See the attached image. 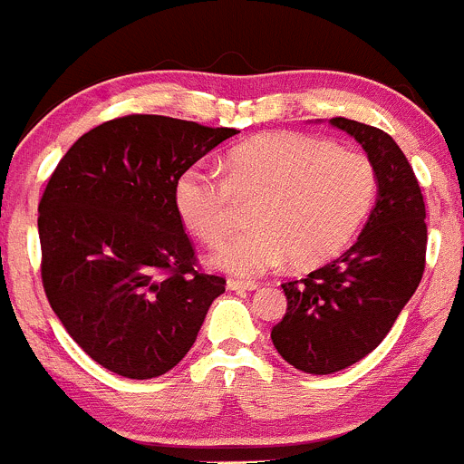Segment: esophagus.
Wrapping results in <instances>:
<instances>
[{
  "mask_svg": "<svg viewBox=\"0 0 464 464\" xmlns=\"http://www.w3.org/2000/svg\"><path fill=\"white\" fill-rule=\"evenodd\" d=\"M255 281H238V279H230L227 281V290H234V293H250V290H256Z\"/></svg>",
  "mask_w": 464,
  "mask_h": 464,
  "instance_id": "esophagus-1",
  "label": "esophagus"
}]
</instances>
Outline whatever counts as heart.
Here are the masks:
<instances>
[{"label": "heart", "instance_id": "1", "mask_svg": "<svg viewBox=\"0 0 464 464\" xmlns=\"http://www.w3.org/2000/svg\"><path fill=\"white\" fill-rule=\"evenodd\" d=\"M217 174L192 165L179 176L174 205L180 221L217 246L252 205V230L212 255L234 276H259L293 259L310 267L335 259L353 241L375 200L373 162L364 154L302 133H267L237 145Z\"/></svg>", "mask_w": 464, "mask_h": 464}]
</instances>
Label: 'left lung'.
Here are the masks:
<instances>
[{"label": "left lung", "mask_w": 464, "mask_h": 464, "mask_svg": "<svg viewBox=\"0 0 464 464\" xmlns=\"http://www.w3.org/2000/svg\"><path fill=\"white\" fill-rule=\"evenodd\" d=\"M373 162L377 200L357 241L305 279L284 284V319L270 337L295 369L328 375L380 346L424 272L427 223L418 179L398 142L382 129L331 118Z\"/></svg>", "instance_id": "1"}]
</instances>
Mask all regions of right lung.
I'll return each mask as SVG.
<instances>
[{
	"mask_svg": "<svg viewBox=\"0 0 464 464\" xmlns=\"http://www.w3.org/2000/svg\"><path fill=\"white\" fill-rule=\"evenodd\" d=\"M167 116H125L80 136L40 200L42 284L78 346L129 380L174 369L226 293L197 270L174 205L188 167L234 136Z\"/></svg>",
	"mask_w": 464,
	"mask_h": 464,
	"instance_id": "obj_1",
	"label": "right lung"
}]
</instances>
